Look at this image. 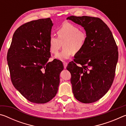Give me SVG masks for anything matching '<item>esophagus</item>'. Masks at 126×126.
<instances>
[{
  "label": "esophagus",
  "mask_w": 126,
  "mask_h": 126,
  "mask_svg": "<svg viewBox=\"0 0 126 126\" xmlns=\"http://www.w3.org/2000/svg\"><path fill=\"white\" fill-rule=\"evenodd\" d=\"M67 64H68V63L66 62H63V65H64V68L65 69L66 68V67H67Z\"/></svg>",
  "instance_id": "obj_1"
}]
</instances>
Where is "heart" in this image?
Here are the masks:
<instances>
[{
  "label": "heart",
  "mask_w": 126,
  "mask_h": 126,
  "mask_svg": "<svg viewBox=\"0 0 126 126\" xmlns=\"http://www.w3.org/2000/svg\"><path fill=\"white\" fill-rule=\"evenodd\" d=\"M58 38L52 35L49 39V46L52 53L57 54L62 43L63 49L55 57L64 61L71 57L74 53H79L83 49L87 40L86 32L72 23L65 22L56 29Z\"/></svg>",
  "instance_id": "b5f03b06"
}]
</instances>
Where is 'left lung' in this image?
<instances>
[{"label": "left lung", "instance_id": "8db88e82", "mask_svg": "<svg viewBox=\"0 0 126 126\" xmlns=\"http://www.w3.org/2000/svg\"><path fill=\"white\" fill-rule=\"evenodd\" d=\"M67 19L80 25L87 34L83 49L67 67L71 74L72 91L78 101L93 103L103 97L112 86L118 47L110 28L99 18L72 16Z\"/></svg>", "mask_w": 126, "mask_h": 126}]
</instances>
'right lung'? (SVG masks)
I'll use <instances>...</instances> for the list:
<instances>
[{"instance_id":"add662e5","label":"right lung","mask_w":126,"mask_h":126,"mask_svg":"<svg viewBox=\"0 0 126 126\" xmlns=\"http://www.w3.org/2000/svg\"><path fill=\"white\" fill-rule=\"evenodd\" d=\"M49 18L31 21L15 32L7 53L14 87L29 101L45 103L55 97L64 69L61 61L50 58Z\"/></svg>"}]
</instances>
